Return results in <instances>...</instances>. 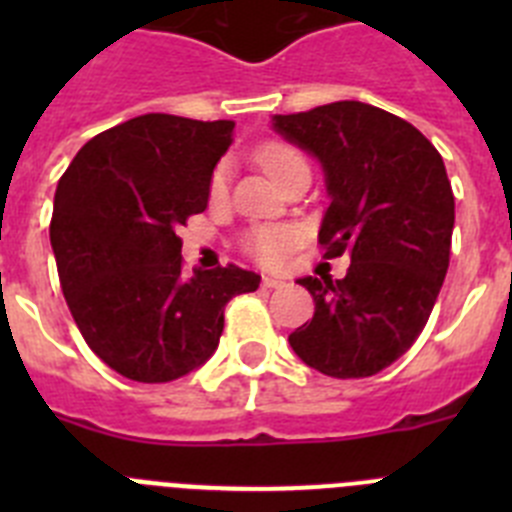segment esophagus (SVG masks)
<instances>
[{"instance_id": "esophagus-1", "label": "esophagus", "mask_w": 512, "mask_h": 512, "mask_svg": "<svg viewBox=\"0 0 512 512\" xmlns=\"http://www.w3.org/2000/svg\"><path fill=\"white\" fill-rule=\"evenodd\" d=\"M261 284H264L266 289H277V287H284V279H279V277H264V279H261Z\"/></svg>"}]
</instances>
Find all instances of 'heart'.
<instances>
[{
  "label": "heart",
  "mask_w": 512,
  "mask_h": 512,
  "mask_svg": "<svg viewBox=\"0 0 512 512\" xmlns=\"http://www.w3.org/2000/svg\"><path fill=\"white\" fill-rule=\"evenodd\" d=\"M256 161L261 164V169L274 179V182H282L284 176L289 174L297 166H307L302 153L297 148L287 146V143H264V146L256 151ZM225 179H228V171L225 166H217L215 174H212L210 182V194L212 197H220L225 192ZM297 243V230L289 228V225H266V228H256L246 238V248L253 259L261 261L266 266H277L287 259V253L295 248Z\"/></svg>",
  "instance_id": "heart-1"
}]
</instances>
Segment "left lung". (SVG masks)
Wrapping results in <instances>:
<instances>
[{
    "label": "left lung",
    "mask_w": 512,
    "mask_h": 512,
    "mask_svg": "<svg viewBox=\"0 0 512 512\" xmlns=\"http://www.w3.org/2000/svg\"><path fill=\"white\" fill-rule=\"evenodd\" d=\"M271 128L323 169L325 259L346 253V277H302L315 315L289 333L310 369L336 379L382 372L428 323L449 269L454 194L433 143L402 117L343 99Z\"/></svg>",
    "instance_id": "8db88e82"
}]
</instances>
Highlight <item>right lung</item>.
I'll list each match as a JSON object with an SVG mask.
<instances>
[{"instance_id":"obj_1","label":"right lung","mask_w":512,"mask_h":512,"mask_svg":"<svg viewBox=\"0 0 512 512\" xmlns=\"http://www.w3.org/2000/svg\"><path fill=\"white\" fill-rule=\"evenodd\" d=\"M233 120L151 112L94 135L56 187L51 246L63 297L104 364L133 382H174L215 354L225 305L261 277L182 269L179 225L205 212Z\"/></svg>"}]
</instances>
